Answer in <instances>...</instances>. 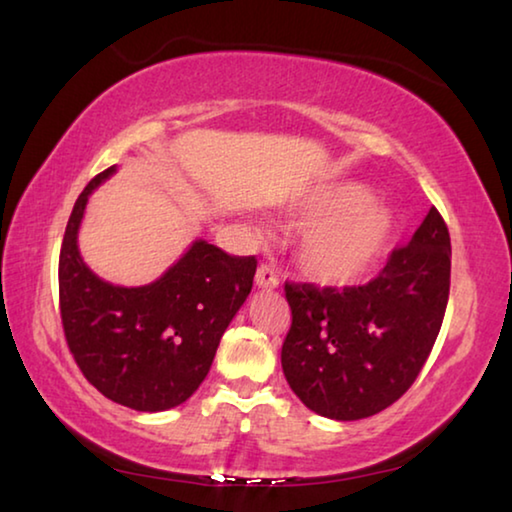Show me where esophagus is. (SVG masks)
<instances>
[{
    "label": "esophagus",
    "mask_w": 512,
    "mask_h": 512,
    "mask_svg": "<svg viewBox=\"0 0 512 512\" xmlns=\"http://www.w3.org/2000/svg\"><path fill=\"white\" fill-rule=\"evenodd\" d=\"M255 284L259 289H275L280 284V275H277L273 264H262L257 268Z\"/></svg>",
    "instance_id": "esophagus-1"
}]
</instances>
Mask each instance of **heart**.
Masks as SVG:
<instances>
[{"label":"heart","mask_w":512,"mask_h":512,"mask_svg":"<svg viewBox=\"0 0 512 512\" xmlns=\"http://www.w3.org/2000/svg\"><path fill=\"white\" fill-rule=\"evenodd\" d=\"M311 221L298 241V262L311 280L329 287L359 282L379 262L393 235V216L370 201L359 183L316 187L305 203Z\"/></svg>","instance_id":"obj_1"}]
</instances>
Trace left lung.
I'll return each mask as SVG.
<instances>
[{
	"label": "left lung",
	"mask_w": 512,
	"mask_h": 512,
	"mask_svg": "<svg viewBox=\"0 0 512 512\" xmlns=\"http://www.w3.org/2000/svg\"><path fill=\"white\" fill-rule=\"evenodd\" d=\"M452 244L431 207L406 246L361 287L287 282L291 329L282 370L291 391L332 420L370 418L400 400L420 375L443 325Z\"/></svg>",
	"instance_id": "8db88e82"
}]
</instances>
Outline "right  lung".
Here are the masks:
<instances>
[{"mask_svg":"<svg viewBox=\"0 0 512 512\" xmlns=\"http://www.w3.org/2000/svg\"><path fill=\"white\" fill-rule=\"evenodd\" d=\"M115 169L90 180L67 221L58 259L60 320L76 366L101 395L135 411H167L203 384L223 332L253 289L257 259L198 239L144 287L101 280L85 266L76 237L90 194Z\"/></svg>","mask_w":512,"mask_h":512,"instance_id":"add662e5","label":"right lung"}]
</instances>
